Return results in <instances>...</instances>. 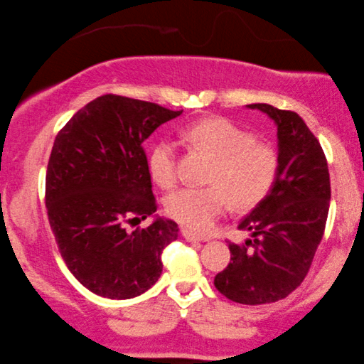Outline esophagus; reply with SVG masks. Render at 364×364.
<instances>
[{
    "instance_id": "obj_1",
    "label": "esophagus",
    "mask_w": 364,
    "mask_h": 364,
    "mask_svg": "<svg viewBox=\"0 0 364 364\" xmlns=\"http://www.w3.org/2000/svg\"><path fill=\"white\" fill-rule=\"evenodd\" d=\"M182 237L186 238L187 242H206L208 240V237L192 232V230H189V228H182Z\"/></svg>"
}]
</instances>
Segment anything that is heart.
Wrapping results in <instances>:
<instances>
[{"mask_svg": "<svg viewBox=\"0 0 364 364\" xmlns=\"http://www.w3.org/2000/svg\"><path fill=\"white\" fill-rule=\"evenodd\" d=\"M183 138L215 160L206 187H182L165 200L166 215L183 226L206 232L230 204L242 211L259 206L274 189L279 155L271 144L257 141L254 132L223 117L189 124ZM153 181L170 189L178 181V155L172 139H158L148 153Z\"/></svg>", "mask_w": 364, "mask_h": 364, "instance_id": "b5f03b06", "label": "heart"}]
</instances>
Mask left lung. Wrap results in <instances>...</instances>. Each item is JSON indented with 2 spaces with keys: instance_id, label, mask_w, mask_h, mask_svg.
<instances>
[{
  "instance_id": "left-lung-1",
  "label": "left lung",
  "mask_w": 364,
  "mask_h": 364,
  "mask_svg": "<svg viewBox=\"0 0 364 364\" xmlns=\"http://www.w3.org/2000/svg\"><path fill=\"white\" fill-rule=\"evenodd\" d=\"M249 107L276 122L279 175L271 194L238 225L250 238L228 243L232 259L215 286L232 301L264 305L283 300L309 274L326 230L331 177L323 149L300 115L269 104Z\"/></svg>"
}]
</instances>
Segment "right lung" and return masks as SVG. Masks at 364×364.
Wrapping results in <instances>:
<instances>
[{"instance_id":"add662e5","label":"right lung","mask_w":364,"mask_h":364,"mask_svg":"<svg viewBox=\"0 0 364 364\" xmlns=\"http://www.w3.org/2000/svg\"><path fill=\"white\" fill-rule=\"evenodd\" d=\"M151 102L102 95L58 132L46 173V208L61 257L85 288L110 300L139 296L161 274V252L178 235L172 220L127 223L156 211L143 143L181 115Z\"/></svg>"}]
</instances>
